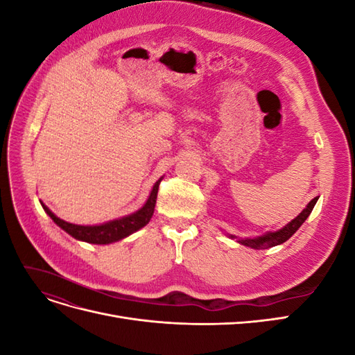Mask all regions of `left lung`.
Listing matches in <instances>:
<instances>
[{
  "mask_svg": "<svg viewBox=\"0 0 355 355\" xmlns=\"http://www.w3.org/2000/svg\"><path fill=\"white\" fill-rule=\"evenodd\" d=\"M317 200H318V197L311 200L308 202L306 209L300 211L299 216H296L292 222H288L284 228L278 230L275 232H266V234L261 235V237H256V239H239V243L243 245H247V247H252V249H268V247L283 244L284 241H287L290 237H292V235L299 230L300 225L306 220L311 211H313ZM230 237L235 239V235H230Z\"/></svg>",
  "mask_w": 355,
  "mask_h": 355,
  "instance_id": "obj_1",
  "label": "left lung"
}]
</instances>
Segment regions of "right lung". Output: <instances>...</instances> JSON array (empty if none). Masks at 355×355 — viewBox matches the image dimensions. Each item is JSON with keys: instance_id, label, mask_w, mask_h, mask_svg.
<instances>
[{"instance_id": "add662e5", "label": "right lung", "mask_w": 355, "mask_h": 355, "mask_svg": "<svg viewBox=\"0 0 355 355\" xmlns=\"http://www.w3.org/2000/svg\"><path fill=\"white\" fill-rule=\"evenodd\" d=\"M161 179H158L155 182L151 194H149V198L146 200L145 206L142 209H139L137 211L128 214V216L114 219V220L105 222L101 225L69 223L67 220L58 218L56 214L46 206V204L41 202V206L46 210L49 216L53 219V222L59 225L63 231H67L69 235H72L73 239L85 241V243H92V244H110V243H115L118 240L125 239L127 235H130V234L136 232L137 230L144 228L145 225L151 220L153 214H154V209H155L158 187H159Z\"/></svg>"}]
</instances>
